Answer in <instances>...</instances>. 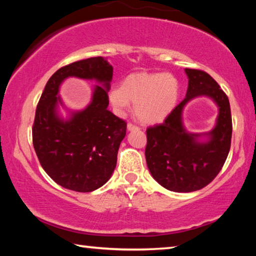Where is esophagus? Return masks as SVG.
I'll return each instance as SVG.
<instances>
[{
	"label": "esophagus",
	"instance_id": "34e87169",
	"mask_svg": "<svg viewBox=\"0 0 256 256\" xmlns=\"http://www.w3.org/2000/svg\"><path fill=\"white\" fill-rule=\"evenodd\" d=\"M128 131H134V130H140V128H138V125L133 124V123H128Z\"/></svg>",
	"mask_w": 256,
	"mask_h": 256
}]
</instances>
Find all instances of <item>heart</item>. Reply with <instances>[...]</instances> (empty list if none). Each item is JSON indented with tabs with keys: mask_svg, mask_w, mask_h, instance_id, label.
<instances>
[{
	"mask_svg": "<svg viewBox=\"0 0 256 256\" xmlns=\"http://www.w3.org/2000/svg\"><path fill=\"white\" fill-rule=\"evenodd\" d=\"M178 98V82L167 73H133L125 78L120 86L110 92V102L118 112H123L136 102L134 112L144 123L162 120Z\"/></svg>",
	"mask_w": 256,
	"mask_h": 256,
	"instance_id": "heart-1",
	"label": "heart"
}]
</instances>
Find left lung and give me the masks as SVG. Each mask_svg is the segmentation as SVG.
<instances>
[{
	"label": "left lung",
	"instance_id": "1",
	"mask_svg": "<svg viewBox=\"0 0 256 256\" xmlns=\"http://www.w3.org/2000/svg\"><path fill=\"white\" fill-rule=\"evenodd\" d=\"M188 88L184 100L162 123L146 128V160L154 178L174 192H193L210 184L222 170L232 144V112L229 99L210 74L196 68H185ZM198 96H209L220 106L216 128L206 144L195 141L196 134L184 131L181 110Z\"/></svg>",
	"mask_w": 256,
	"mask_h": 256
}]
</instances>
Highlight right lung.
<instances>
[{
	"label": "right lung",
	"instance_id": "add662e5",
	"mask_svg": "<svg viewBox=\"0 0 256 256\" xmlns=\"http://www.w3.org/2000/svg\"><path fill=\"white\" fill-rule=\"evenodd\" d=\"M96 78L95 90L84 111L63 122L56 116L58 86L66 77ZM112 68L102 56L81 60L58 68L50 78L36 108L32 144L38 160L52 180L76 192H92L110 180L118 162L126 122L107 110Z\"/></svg>",
	"mask_w": 256,
	"mask_h": 256
}]
</instances>
